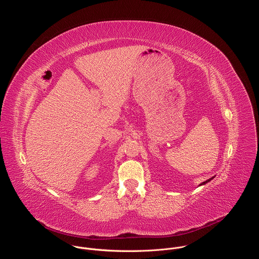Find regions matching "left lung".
I'll return each instance as SVG.
<instances>
[{
  "mask_svg": "<svg viewBox=\"0 0 259 259\" xmlns=\"http://www.w3.org/2000/svg\"><path fill=\"white\" fill-rule=\"evenodd\" d=\"M214 177H215V176H213V177H211V178H209V179H207V180H206V181H204V182H202V183H201V184H199V187H201V186H204V184H206V183H208V182H209V181H211V180H212V179H213V178H214Z\"/></svg>",
  "mask_w": 259,
  "mask_h": 259,
  "instance_id": "1",
  "label": "left lung"
}]
</instances>
